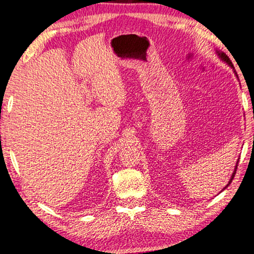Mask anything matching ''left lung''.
Listing matches in <instances>:
<instances>
[{
    "mask_svg": "<svg viewBox=\"0 0 254 254\" xmlns=\"http://www.w3.org/2000/svg\"><path fill=\"white\" fill-rule=\"evenodd\" d=\"M215 53H216V54H217V56H219V57H220V59L223 61V62H226V63L228 64V65H229V66L231 67V69H233V70H234V72H235V74H236V77H237V78H238V76H237V72H236L235 67H234V65H233V63H231V61H230V59H229V57H228V56H227L226 54H224V53H223V52H221V51H217V49H216V51H215ZM238 161H239V159H238ZM238 161H237V163H236V166H235V170H234V173H233V175H231V177H230V180H229V183H228V184H227V187H226V188H228V185H229V184L231 183V182H233V180H234V177H235V174H236V169H237V164H238ZM226 188H224V189H226ZM224 189H223V190H224Z\"/></svg>",
    "mask_w": 254,
    "mask_h": 254,
    "instance_id": "left-lung-1",
    "label": "left lung"
}]
</instances>
